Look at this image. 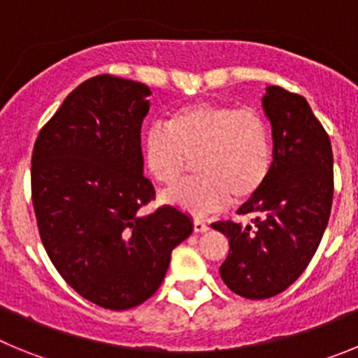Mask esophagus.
<instances>
[{
    "label": "esophagus",
    "instance_id": "obj_1",
    "mask_svg": "<svg viewBox=\"0 0 358 358\" xmlns=\"http://www.w3.org/2000/svg\"><path fill=\"white\" fill-rule=\"evenodd\" d=\"M210 229L206 222H202V220H194V231L195 233H206Z\"/></svg>",
    "mask_w": 358,
    "mask_h": 358
}]
</instances>
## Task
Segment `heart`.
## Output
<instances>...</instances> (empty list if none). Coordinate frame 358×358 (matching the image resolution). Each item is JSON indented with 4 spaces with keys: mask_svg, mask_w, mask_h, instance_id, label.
Here are the masks:
<instances>
[{
    "mask_svg": "<svg viewBox=\"0 0 358 358\" xmlns=\"http://www.w3.org/2000/svg\"><path fill=\"white\" fill-rule=\"evenodd\" d=\"M195 157L189 181L173 186L163 202L195 217L222 211L231 202L260 194L273 169V136L252 109L218 102L182 103L164 125H152L141 138V163L157 185L177 182Z\"/></svg>",
    "mask_w": 358,
    "mask_h": 358,
    "instance_id": "b5f03b06",
    "label": "heart"
}]
</instances>
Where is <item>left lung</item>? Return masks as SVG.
Returning <instances> with one entry per match:
<instances>
[{
	"mask_svg": "<svg viewBox=\"0 0 358 358\" xmlns=\"http://www.w3.org/2000/svg\"><path fill=\"white\" fill-rule=\"evenodd\" d=\"M262 107L273 127V169L240 206L252 224L215 222L229 238L220 278L235 294L267 299L289 289L317 251L334 199L330 138L299 94L268 85Z\"/></svg>",
	"mask_w": 358,
	"mask_h": 358,
	"instance_id": "1",
	"label": "left lung"
}]
</instances>
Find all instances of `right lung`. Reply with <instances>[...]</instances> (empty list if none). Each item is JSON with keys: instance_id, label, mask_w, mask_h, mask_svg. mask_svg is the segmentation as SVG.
Listing matches in <instances>:
<instances>
[{"instance_id": "1", "label": "right lung", "mask_w": 358, "mask_h": 358, "mask_svg": "<svg viewBox=\"0 0 358 358\" xmlns=\"http://www.w3.org/2000/svg\"><path fill=\"white\" fill-rule=\"evenodd\" d=\"M148 96V85L127 78L82 82L41 129L31 154L44 249L75 292L109 310L147 301L173 248L194 231L177 208L140 215L156 195L141 163Z\"/></svg>"}]
</instances>
